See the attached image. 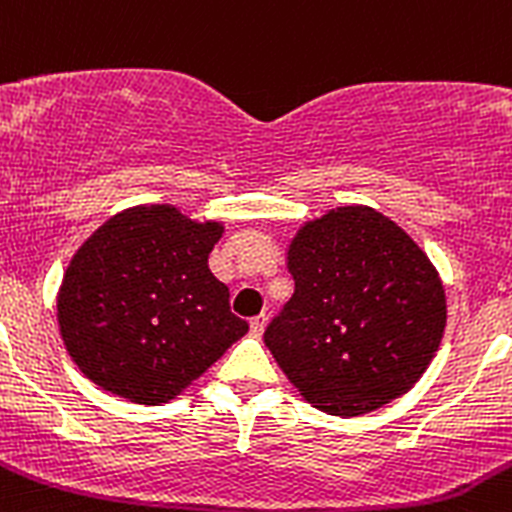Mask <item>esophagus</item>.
Masks as SVG:
<instances>
[{"label": "esophagus", "mask_w": 512, "mask_h": 512, "mask_svg": "<svg viewBox=\"0 0 512 512\" xmlns=\"http://www.w3.org/2000/svg\"><path fill=\"white\" fill-rule=\"evenodd\" d=\"M265 326H267V315H255V318L250 321V328L255 336H262V333H265Z\"/></svg>", "instance_id": "obj_1"}]
</instances>
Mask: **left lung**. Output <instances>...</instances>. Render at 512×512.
<instances>
[{"label":"left lung","mask_w":512,"mask_h":512,"mask_svg":"<svg viewBox=\"0 0 512 512\" xmlns=\"http://www.w3.org/2000/svg\"><path fill=\"white\" fill-rule=\"evenodd\" d=\"M293 298L265 331L290 384L321 412L361 417L407 394L447 323L442 280L417 242L371 207H336L288 247Z\"/></svg>","instance_id":"left-lung-1"}]
</instances>
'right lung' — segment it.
Instances as JSON below:
<instances>
[{"mask_svg":"<svg viewBox=\"0 0 512 512\" xmlns=\"http://www.w3.org/2000/svg\"><path fill=\"white\" fill-rule=\"evenodd\" d=\"M222 232L171 204H141L83 242L57 293V323L93 384L159 407L245 336L250 326L207 265Z\"/></svg>","mask_w":512,"mask_h":512,"instance_id":"right-lung-1","label":"right lung"}]
</instances>
